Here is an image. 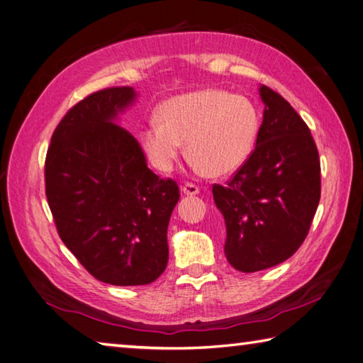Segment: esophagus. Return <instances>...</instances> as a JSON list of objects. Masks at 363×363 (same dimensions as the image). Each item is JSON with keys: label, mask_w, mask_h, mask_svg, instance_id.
<instances>
[{"label": "esophagus", "mask_w": 363, "mask_h": 363, "mask_svg": "<svg viewBox=\"0 0 363 363\" xmlns=\"http://www.w3.org/2000/svg\"><path fill=\"white\" fill-rule=\"evenodd\" d=\"M181 192L184 195H187V196H194L196 194H200V189L196 187V186H194V184H186V186H182Z\"/></svg>", "instance_id": "1"}]
</instances>
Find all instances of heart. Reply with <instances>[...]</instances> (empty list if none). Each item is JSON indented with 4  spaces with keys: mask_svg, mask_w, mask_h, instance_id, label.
<instances>
[{
    "mask_svg": "<svg viewBox=\"0 0 363 363\" xmlns=\"http://www.w3.org/2000/svg\"><path fill=\"white\" fill-rule=\"evenodd\" d=\"M157 121L143 128L141 144L162 173L173 169L186 143L196 171L227 176L249 159L259 133L254 104L219 89L169 98L160 104Z\"/></svg>",
    "mask_w": 363,
    "mask_h": 363,
    "instance_id": "heart-1",
    "label": "heart"
}]
</instances>
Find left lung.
I'll use <instances>...</instances> for the list:
<instances>
[{
	"label": "left lung",
	"instance_id": "left-lung-1",
	"mask_svg": "<svg viewBox=\"0 0 363 363\" xmlns=\"http://www.w3.org/2000/svg\"><path fill=\"white\" fill-rule=\"evenodd\" d=\"M259 94L265 109L254 152L227 186L213 187L225 222V257L242 273L292 257L320 200L319 152L308 125L267 85Z\"/></svg>",
	"mask_w": 363,
	"mask_h": 363
}]
</instances>
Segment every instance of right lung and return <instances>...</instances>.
Returning a JSON list of instances; mask_svg holds the SVG:
<instances>
[{
    "label": "right lung",
    "instance_id": "add662e5",
    "mask_svg": "<svg viewBox=\"0 0 363 363\" xmlns=\"http://www.w3.org/2000/svg\"><path fill=\"white\" fill-rule=\"evenodd\" d=\"M133 87L104 89L72 106L52 135L45 195L55 225L82 267L113 286L154 282L168 263V223L179 200L171 179L147 168L118 116Z\"/></svg>",
    "mask_w": 363,
    "mask_h": 363
}]
</instances>
